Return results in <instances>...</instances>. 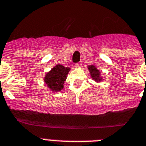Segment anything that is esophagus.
<instances>
[{
	"label": "esophagus",
	"mask_w": 146,
	"mask_h": 146,
	"mask_svg": "<svg viewBox=\"0 0 146 146\" xmlns=\"http://www.w3.org/2000/svg\"><path fill=\"white\" fill-rule=\"evenodd\" d=\"M81 66H82L81 63L78 62V63H76V64L74 65V67H75V68H80V67H81Z\"/></svg>",
	"instance_id": "esophagus-1"
}]
</instances>
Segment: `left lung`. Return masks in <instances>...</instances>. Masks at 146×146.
I'll use <instances>...</instances> for the list:
<instances>
[{
    "instance_id": "1",
    "label": "left lung",
    "mask_w": 146,
    "mask_h": 146,
    "mask_svg": "<svg viewBox=\"0 0 146 146\" xmlns=\"http://www.w3.org/2000/svg\"><path fill=\"white\" fill-rule=\"evenodd\" d=\"M88 69L90 71V75H91V77H92L94 80H96V82H100L103 80L102 76H101V72H99V70L96 68V66H93V65L89 66H88Z\"/></svg>"
}]
</instances>
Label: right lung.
<instances>
[{
	"mask_svg": "<svg viewBox=\"0 0 146 146\" xmlns=\"http://www.w3.org/2000/svg\"><path fill=\"white\" fill-rule=\"evenodd\" d=\"M70 68L62 65H56L49 72L45 74L44 81L47 86L53 92H60L63 89V84L66 80Z\"/></svg>",
	"mask_w": 146,
	"mask_h": 146,
	"instance_id": "1",
	"label": "right lung"
}]
</instances>
